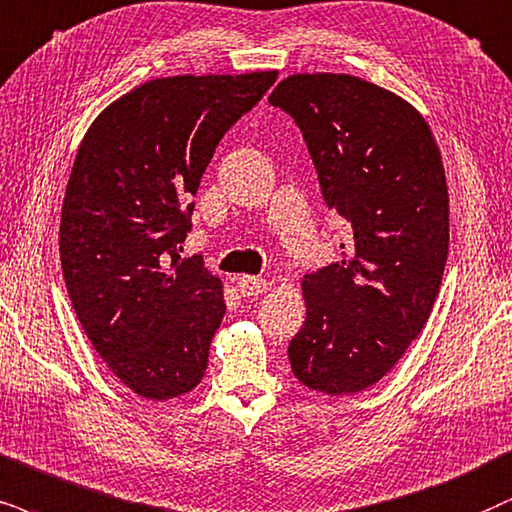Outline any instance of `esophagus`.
Returning <instances> with one entry per match:
<instances>
[{
	"mask_svg": "<svg viewBox=\"0 0 512 512\" xmlns=\"http://www.w3.org/2000/svg\"><path fill=\"white\" fill-rule=\"evenodd\" d=\"M236 288H238V293H241L243 297H257V295L267 293L269 283L264 281V278H260V276H241L236 281Z\"/></svg>",
	"mask_w": 512,
	"mask_h": 512,
	"instance_id": "1",
	"label": "esophagus"
}]
</instances>
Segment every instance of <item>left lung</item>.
I'll return each mask as SVG.
<instances>
[{
    "label": "left lung",
    "instance_id": "1",
    "mask_svg": "<svg viewBox=\"0 0 512 512\" xmlns=\"http://www.w3.org/2000/svg\"><path fill=\"white\" fill-rule=\"evenodd\" d=\"M269 103L302 129L323 200L349 224L342 260L302 278L307 319L290 340V368L309 390L361 392L404 357L442 286V155L409 101L361 77L288 75Z\"/></svg>",
    "mask_w": 512,
    "mask_h": 512
}]
</instances>
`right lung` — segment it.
Instances as JSON below:
<instances>
[{
  "label": "right lung",
  "mask_w": 512,
  "mask_h": 512,
  "mask_svg": "<svg viewBox=\"0 0 512 512\" xmlns=\"http://www.w3.org/2000/svg\"><path fill=\"white\" fill-rule=\"evenodd\" d=\"M274 82L276 70L148 80L103 108L77 148L63 278L89 342L139 397L167 401L203 380L226 304L222 278L179 257L185 203L226 129Z\"/></svg>",
  "instance_id": "obj_1"
}]
</instances>
